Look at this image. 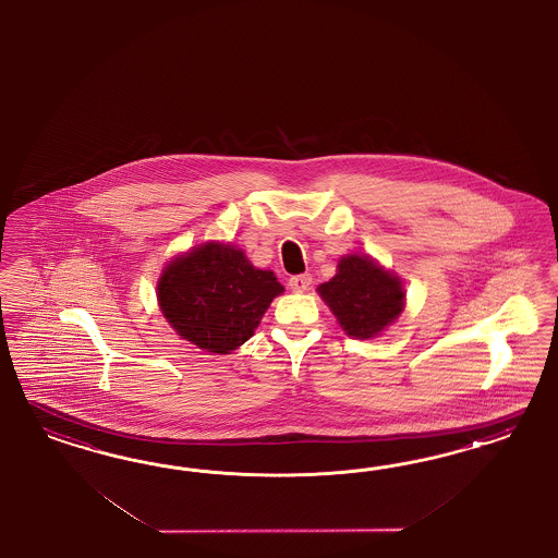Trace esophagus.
<instances>
[{
  "label": "esophagus",
  "mask_w": 558,
  "mask_h": 558,
  "mask_svg": "<svg viewBox=\"0 0 558 558\" xmlns=\"http://www.w3.org/2000/svg\"><path fill=\"white\" fill-rule=\"evenodd\" d=\"M311 282H313L311 274H301V276H292L288 280V287L292 288L294 292H306L311 288Z\"/></svg>",
  "instance_id": "1"
}]
</instances>
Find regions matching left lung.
I'll return each instance as SVG.
<instances>
[{
  "label": "left lung",
  "mask_w": 558,
  "mask_h": 558,
  "mask_svg": "<svg viewBox=\"0 0 558 558\" xmlns=\"http://www.w3.org/2000/svg\"><path fill=\"white\" fill-rule=\"evenodd\" d=\"M317 292L338 317L341 329L355 339L376 338L399 319L405 306L401 278L368 255H343L338 274Z\"/></svg>",
  "instance_id": "left-lung-1"
}]
</instances>
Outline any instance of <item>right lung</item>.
I'll use <instances>...</instances> for the list:
<instances>
[{"instance_id":"add662e5","label":"right lung","mask_w":558,"mask_h":558,"mask_svg":"<svg viewBox=\"0 0 558 558\" xmlns=\"http://www.w3.org/2000/svg\"><path fill=\"white\" fill-rule=\"evenodd\" d=\"M282 292L274 271L257 270L241 250L215 241L169 262L157 282L169 325L210 354H229L252 338Z\"/></svg>"}]
</instances>
